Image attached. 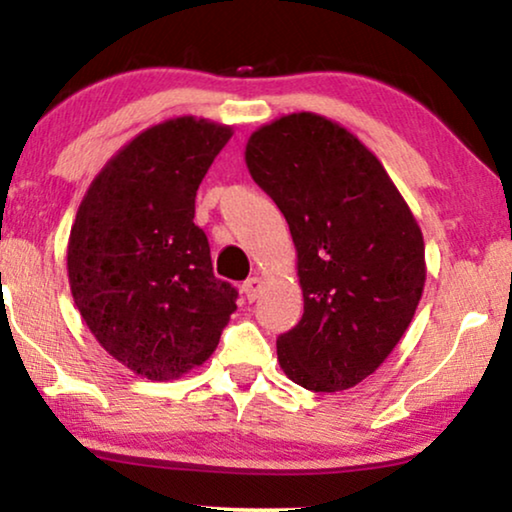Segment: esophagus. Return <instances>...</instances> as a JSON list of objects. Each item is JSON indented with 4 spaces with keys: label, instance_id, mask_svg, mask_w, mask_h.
<instances>
[{
    "label": "esophagus",
    "instance_id": "esophagus-1",
    "mask_svg": "<svg viewBox=\"0 0 512 512\" xmlns=\"http://www.w3.org/2000/svg\"><path fill=\"white\" fill-rule=\"evenodd\" d=\"M262 285H264V280L259 278V276H253V278H248L246 283H243L241 292L246 294L248 301H255L259 297V292H262Z\"/></svg>",
    "mask_w": 512,
    "mask_h": 512
}]
</instances>
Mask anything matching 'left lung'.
Wrapping results in <instances>:
<instances>
[{"label": "left lung", "instance_id": "1", "mask_svg": "<svg viewBox=\"0 0 512 512\" xmlns=\"http://www.w3.org/2000/svg\"><path fill=\"white\" fill-rule=\"evenodd\" d=\"M246 164L290 225L304 290L299 325L276 341L280 369L313 392L355 387L385 362L420 304V227L378 157L322 115L259 127Z\"/></svg>", "mask_w": 512, "mask_h": 512}]
</instances>
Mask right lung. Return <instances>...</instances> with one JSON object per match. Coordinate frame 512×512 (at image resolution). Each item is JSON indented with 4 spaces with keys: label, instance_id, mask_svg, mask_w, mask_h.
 Returning <instances> with one entry per match:
<instances>
[{
    "label": "right lung",
    "instance_id": "obj_1",
    "mask_svg": "<svg viewBox=\"0 0 512 512\" xmlns=\"http://www.w3.org/2000/svg\"><path fill=\"white\" fill-rule=\"evenodd\" d=\"M232 127L174 118L146 129L92 181L67 248L69 285L102 348L148 380L204 364L236 311L213 276L194 197Z\"/></svg>",
    "mask_w": 512,
    "mask_h": 512
}]
</instances>
